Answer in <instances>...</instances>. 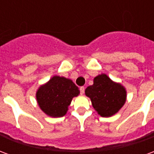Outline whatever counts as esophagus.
<instances>
[{"instance_id": "obj_1", "label": "esophagus", "mask_w": 154, "mask_h": 154, "mask_svg": "<svg viewBox=\"0 0 154 154\" xmlns=\"http://www.w3.org/2000/svg\"><path fill=\"white\" fill-rule=\"evenodd\" d=\"M84 91H85V87H80L81 95H83V94H84Z\"/></svg>"}]
</instances>
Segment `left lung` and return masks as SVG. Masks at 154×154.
Listing matches in <instances>:
<instances>
[{
  "instance_id": "left-lung-1",
  "label": "left lung",
  "mask_w": 154,
  "mask_h": 154,
  "mask_svg": "<svg viewBox=\"0 0 154 154\" xmlns=\"http://www.w3.org/2000/svg\"><path fill=\"white\" fill-rule=\"evenodd\" d=\"M85 94L101 117H110L118 113L127 98L125 87L112 81L105 73L99 74L94 78L93 85L86 88Z\"/></svg>"
}]
</instances>
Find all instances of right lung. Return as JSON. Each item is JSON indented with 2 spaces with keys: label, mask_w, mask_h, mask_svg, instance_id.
I'll return each mask as SVG.
<instances>
[{
  "label": "right lung",
  "mask_w": 154,
  "mask_h": 154,
  "mask_svg": "<svg viewBox=\"0 0 154 154\" xmlns=\"http://www.w3.org/2000/svg\"><path fill=\"white\" fill-rule=\"evenodd\" d=\"M80 94L79 88L71 79L54 76L36 91V100L41 110L53 118L67 114L73 97Z\"/></svg>",
  "instance_id": "obj_1"
}]
</instances>
